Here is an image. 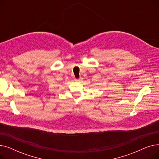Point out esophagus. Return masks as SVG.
Wrapping results in <instances>:
<instances>
[{"label": "esophagus", "mask_w": 159, "mask_h": 159, "mask_svg": "<svg viewBox=\"0 0 159 159\" xmlns=\"http://www.w3.org/2000/svg\"><path fill=\"white\" fill-rule=\"evenodd\" d=\"M80 80H82V78H80V79H75V81H76V82H79V81H80Z\"/></svg>", "instance_id": "esophagus-1"}]
</instances>
